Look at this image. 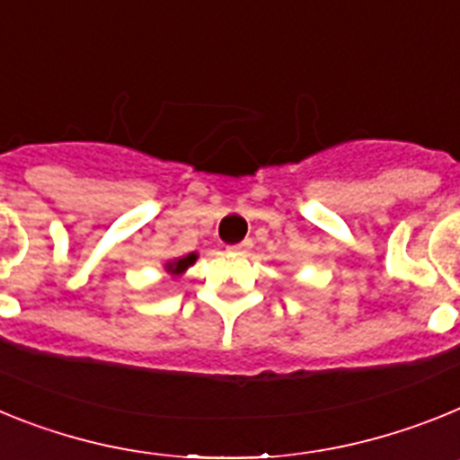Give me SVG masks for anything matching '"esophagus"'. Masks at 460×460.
<instances>
[{"label": "esophagus", "instance_id": "34e87169", "mask_svg": "<svg viewBox=\"0 0 460 460\" xmlns=\"http://www.w3.org/2000/svg\"><path fill=\"white\" fill-rule=\"evenodd\" d=\"M226 252H229V254L247 252V243H241V245H229V247H226Z\"/></svg>", "mask_w": 460, "mask_h": 460}]
</instances>
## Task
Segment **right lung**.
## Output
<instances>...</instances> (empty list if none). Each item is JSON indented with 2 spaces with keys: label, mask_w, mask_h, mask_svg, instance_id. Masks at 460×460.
<instances>
[{
  "label": "right lung",
  "mask_w": 460,
  "mask_h": 460,
  "mask_svg": "<svg viewBox=\"0 0 460 460\" xmlns=\"http://www.w3.org/2000/svg\"><path fill=\"white\" fill-rule=\"evenodd\" d=\"M194 261H197V252H191V254H187V257H181V259H173V261H166V266H164V269H166V273H171V275H182Z\"/></svg>",
  "instance_id": "right-lung-1"
}]
</instances>
